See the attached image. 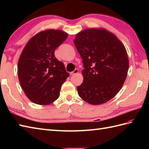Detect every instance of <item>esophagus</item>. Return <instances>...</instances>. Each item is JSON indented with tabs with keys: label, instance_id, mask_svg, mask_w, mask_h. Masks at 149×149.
<instances>
[{
	"label": "esophagus",
	"instance_id": "obj_1",
	"mask_svg": "<svg viewBox=\"0 0 149 149\" xmlns=\"http://www.w3.org/2000/svg\"><path fill=\"white\" fill-rule=\"evenodd\" d=\"M78 72H79L78 69H75L74 71L70 73V75H75V74H78Z\"/></svg>",
	"mask_w": 149,
	"mask_h": 149
}]
</instances>
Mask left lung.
I'll list each match as a JSON object with an SVG mask.
<instances>
[{
    "mask_svg": "<svg viewBox=\"0 0 149 149\" xmlns=\"http://www.w3.org/2000/svg\"><path fill=\"white\" fill-rule=\"evenodd\" d=\"M83 59L84 79L79 95L93 105L104 104L118 93L127 77L129 59L123 43L104 29H88L74 41Z\"/></svg>",
    "mask_w": 149,
    "mask_h": 149,
    "instance_id": "left-lung-1",
    "label": "left lung"
}]
</instances>
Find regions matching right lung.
<instances>
[{"mask_svg":"<svg viewBox=\"0 0 149 149\" xmlns=\"http://www.w3.org/2000/svg\"><path fill=\"white\" fill-rule=\"evenodd\" d=\"M68 34L48 29L31 38L18 63V75L25 94L33 102L50 104L58 99L61 85L69 76L54 50L65 42Z\"/></svg>","mask_w":149,"mask_h":149,"instance_id":"add662e5","label":"right lung"}]
</instances>
